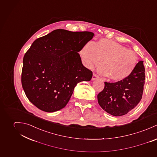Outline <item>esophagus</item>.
<instances>
[{
  "label": "esophagus",
  "instance_id": "1",
  "mask_svg": "<svg viewBox=\"0 0 157 157\" xmlns=\"http://www.w3.org/2000/svg\"><path fill=\"white\" fill-rule=\"evenodd\" d=\"M99 78V76L96 75V74H95V73H93V76H92V80L93 81V80H95V79H98Z\"/></svg>",
  "mask_w": 157,
  "mask_h": 157
}]
</instances>
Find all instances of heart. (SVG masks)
<instances>
[{
    "mask_svg": "<svg viewBox=\"0 0 157 157\" xmlns=\"http://www.w3.org/2000/svg\"><path fill=\"white\" fill-rule=\"evenodd\" d=\"M84 65L90 69L98 67L101 75L114 82H121L129 78L137 65L136 53L121 44L106 39L98 43L88 42L79 51Z\"/></svg>",
    "mask_w": 157,
    "mask_h": 157,
    "instance_id": "obj_1",
    "label": "heart"
}]
</instances>
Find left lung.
<instances>
[{"instance_id":"8db88e82","label":"left lung","mask_w":157,"mask_h":157,"mask_svg":"<svg viewBox=\"0 0 157 157\" xmlns=\"http://www.w3.org/2000/svg\"><path fill=\"white\" fill-rule=\"evenodd\" d=\"M145 81L143 61H140L132 74L121 82H105L104 90L98 94L101 108L114 116L127 114L141 99Z\"/></svg>"}]
</instances>
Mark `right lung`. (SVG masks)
Instances as JSON below:
<instances>
[{
  "label": "right lung",
  "instance_id": "right-lung-1",
  "mask_svg": "<svg viewBox=\"0 0 157 157\" xmlns=\"http://www.w3.org/2000/svg\"><path fill=\"white\" fill-rule=\"evenodd\" d=\"M93 36L59 29L35 40L24 55L21 79L32 104L46 112L58 111L78 83L91 80L93 72L83 66L78 52Z\"/></svg>",
  "mask_w": 157,
  "mask_h": 157
}]
</instances>
